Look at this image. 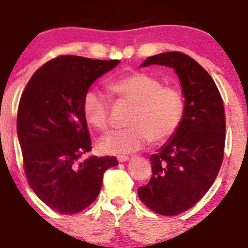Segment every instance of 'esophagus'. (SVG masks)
<instances>
[{"instance_id":"1","label":"esophagus","mask_w":248,"mask_h":248,"mask_svg":"<svg viewBox=\"0 0 248 248\" xmlns=\"http://www.w3.org/2000/svg\"><path fill=\"white\" fill-rule=\"evenodd\" d=\"M117 161L121 162V163H124V162L129 161V157L126 156V155H120V156H117Z\"/></svg>"}]
</instances>
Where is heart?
I'll use <instances>...</instances> for the list:
<instances>
[{
    "instance_id": "b5f03b06",
    "label": "heart",
    "mask_w": 248,
    "mask_h": 248,
    "mask_svg": "<svg viewBox=\"0 0 248 248\" xmlns=\"http://www.w3.org/2000/svg\"><path fill=\"white\" fill-rule=\"evenodd\" d=\"M117 103L132 104L127 117L129 127L104 137L98 147L107 155H126L146 146L151 140L163 142L177 132L185 114L182 92L163 85L157 77L133 71L116 78L108 86ZM82 114L96 131L106 133L111 126V103L98 91H89L82 102Z\"/></svg>"
}]
</instances>
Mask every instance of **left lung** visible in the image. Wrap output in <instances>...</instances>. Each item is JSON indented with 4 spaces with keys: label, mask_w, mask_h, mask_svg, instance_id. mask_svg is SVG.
<instances>
[{
    "label": "left lung",
    "mask_w": 248,
    "mask_h": 248,
    "mask_svg": "<svg viewBox=\"0 0 248 248\" xmlns=\"http://www.w3.org/2000/svg\"><path fill=\"white\" fill-rule=\"evenodd\" d=\"M149 64L175 69L185 114L170 141L150 157L152 177L138 196L156 214L176 216L194 206L216 180L224 156L226 112L214 79L188 55L163 52L147 57L141 66Z\"/></svg>",
    "instance_id": "1"
}]
</instances>
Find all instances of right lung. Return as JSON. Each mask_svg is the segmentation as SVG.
<instances>
[{
	"instance_id": "add662e5",
	"label": "right lung",
	"mask_w": 248,
	"mask_h": 248,
	"mask_svg": "<svg viewBox=\"0 0 248 248\" xmlns=\"http://www.w3.org/2000/svg\"><path fill=\"white\" fill-rule=\"evenodd\" d=\"M119 60L61 55L27 82L17 108L16 131L30 186L42 202L73 215L96 201L103 174L116 157H80L92 149L82 102L92 82Z\"/></svg>"
}]
</instances>
